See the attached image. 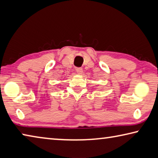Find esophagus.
I'll return each instance as SVG.
<instances>
[{
	"mask_svg": "<svg viewBox=\"0 0 158 158\" xmlns=\"http://www.w3.org/2000/svg\"><path fill=\"white\" fill-rule=\"evenodd\" d=\"M76 71L79 74H81L83 73V69H82V68H77L76 69Z\"/></svg>",
	"mask_w": 158,
	"mask_h": 158,
	"instance_id": "obj_1",
	"label": "esophagus"
}]
</instances>
